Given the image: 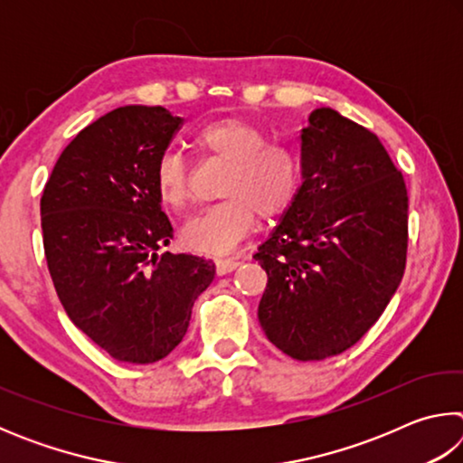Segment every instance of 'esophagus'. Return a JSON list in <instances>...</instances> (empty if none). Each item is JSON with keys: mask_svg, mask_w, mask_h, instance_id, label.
<instances>
[{"mask_svg": "<svg viewBox=\"0 0 463 463\" xmlns=\"http://www.w3.org/2000/svg\"><path fill=\"white\" fill-rule=\"evenodd\" d=\"M241 265L239 260H218L216 261V273L218 276H226V273L234 271Z\"/></svg>", "mask_w": 463, "mask_h": 463, "instance_id": "obj_1", "label": "esophagus"}]
</instances>
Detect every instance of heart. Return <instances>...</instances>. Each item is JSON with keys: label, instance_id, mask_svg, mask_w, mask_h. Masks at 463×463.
<instances>
[{"label": "heart", "instance_id": "obj_1", "mask_svg": "<svg viewBox=\"0 0 463 463\" xmlns=\"http://www.w3.org/2000/svg\"><path fill=\"white\" fill-rule=\"evenodd\" d=\"M202 155L229 163L222 202L200 210L184 224L182 239L203 255H226L253 231L257 214L265 221L292 206L302 185V159L292 146L268 145V135L241 118H221L195 130ZM155 190L169 208H184L190 182L184 156L165 151L155 165Z\"/></svg>", "mask_w": 463, "mask_h": 463}]
</instances>
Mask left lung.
<instances>
[{
  "label": "left lung",
  "instance_id": "1",
  "mask_svg": "<svg viewBox=\"0 0 463 463\" xmlns=\"http://www.w3.org/2000/svg\"><path fill=\"white\" fill-rule=\"evenodd\" d=\"M302 185L253 255L268 271L260 325L300 362L343 354L401 286L409 195L380 138L333 108L300 130Z\"/></svg>",
  "mask_w": 463,
  "mask_h": 463
}]
</instances>
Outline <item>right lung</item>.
I'll return each instance as SVG.
<instances>
[{"instance_id":"1","label":"right lung","mask_w":463,"mask_h":463,"mask_svg":"<svg viewBox=\"0 0 463 463\" xmlns=\"http://www.w3.org/2000/svg\"><path fill=\"white\" fill-rule=\"evenodd\" d=\"M182 124L161 106L116 108L67 145L43 192L44 253L62 308L118 362L167 357L216 273L203 257L156 255L174 226L153 174Z\"/></svg>"}]
</instances>
